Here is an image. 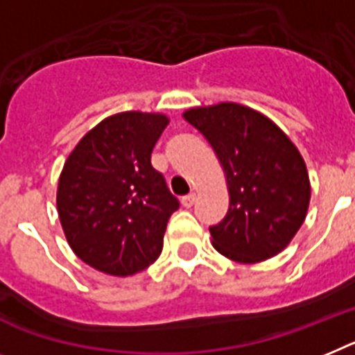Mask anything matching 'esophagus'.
<instances>
[{"mask_svg": "<svg viewBox=\"0 0 355 355\" xmlns=\"http://www.w3.org/2000/svg\"><path fill=\"white\" fill-rule=\"evenodd\" d=\"M180 202H182L184 207H191V205L196 202V195H195V193H191V195L184 196V198Z\"/></svg>", "mask_w": 355, "mask_h": 355, "instance_id": "obj_1", "label": "esophagus"}]
</instances>
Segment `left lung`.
I'll return each mask as SVG.
<instances>
[{"label": "left lung", "mask_w": 355, "mask_h": 355, "mask_svg": "<svg viewBox=\"0 0 355 355\" xmlns=\"http://www.w3.org/2000/svg\"><path fill=\"white\" fill-rule=\"evenodd\" d=\"M184 119L207 139L227 178L229 211L209 227L214 249L240 263L284 251L311 202L296 146L270 119L236 103L191 108Z\"/></svg>", "instance_id": "1"}]
</instances>
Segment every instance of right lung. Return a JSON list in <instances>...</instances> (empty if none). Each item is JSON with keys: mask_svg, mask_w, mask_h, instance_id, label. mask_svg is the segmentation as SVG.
I'll use <instances>...</instances> for the list:
<instances>
[{"mask_svg": "<svg viewBox=\"0 0 355 355\" xmlns=\"http://www.w3.org/2000/svg\"><path fill=\"white\" fill-rule=\"evenodd\" d=\"M162 113L122 112L83 137L58 186L62 231L85 263L112 276L150 267L178 209L151 151L168 126Z\"/></svg>", "mask_w": 355, "mask_h": 355, "instance_id": "obj_1", "label": "right lung"}]
</instances>
